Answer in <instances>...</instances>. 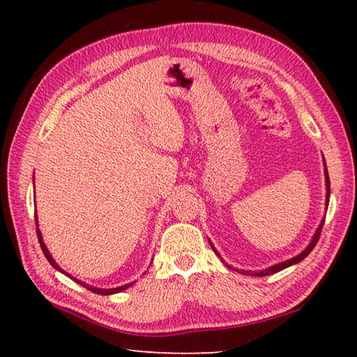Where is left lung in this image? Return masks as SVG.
I'll return each instance as SVG.
<instances>
[{"mask_svg":"<svg viewBox=\"0 0 357 357\" xmlns=\"http://www.w3.org/2000/svg\"><path fill=\"white\" fill-rule=\"evenodd\" d=\"M324 162H325V161H324ZM325 185H327V199H325V204H327V206H328V202H330V178H328L327 167H325ZM324 222H325V219H322V222H321L319 227H317V230H316V233H314V236H313L312 242H310V244L307 245V248H305L304 252H302L301 255L294 256V257H291V259H288V261L279 262V264H276V265H271V267L265 268V270H262V271H252V273H250V271H244V270H242V273H244V275H255V276H268V275H273V273H278V271L284 270V268H287V267H291V265H294V264L304 261L305 257H307L310 253H312V250H313L314 245L317 244V241H319ZM208 242H210V241H208ZM210 245H211V248H213V252H215L219 257H221V255H219V253L216 252V248L213 247V244H211V242H210Z\"/></svg>","mask_w":357,"mask_h":357,"instance_id":"8db88e82","label":"left lung"}]
</instances>
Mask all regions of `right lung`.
<instances>
[{
	"mask_svg": "<svg viewBox=\"0 0 357 357\" xmlns=\"http://www.w3.org/2000/svg\"><path fill=\"white\" fill-rule=\"evenodd\" d=\"M35 222H36V234H38V241H40V245H41V250H43V253H44V256L47 257V261L50 262V265L55 270H58V271H61V273H64L66 276H69L70 279H73L75 282H78L79 285H82L84 288H87L89 291H92V293H96V294H102V296H105V294H115V293H119V291H123V290H126V288H128L130 285H133V284H126V285H121V287H116V288H96V287H92V285H89V284H86V282H81L79 279H75V278H72L69 273H66L61 267H59V265L55 262V259H53L52 257V255H50V252L47 250V247H45V244H44V241H43V234H41V231H40V229H38V218L35 216Z\"/></svg>",
	"mask_w": 357,
	"mask_h": 357,
	"instance_id": "add662e5",
	"label": "right lung"
}]
</instances>
